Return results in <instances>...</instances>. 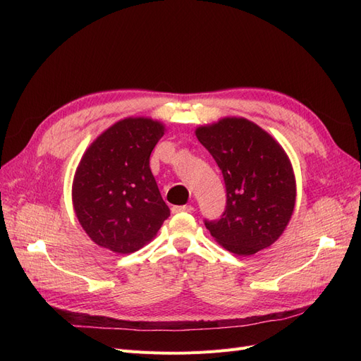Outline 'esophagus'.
<instances>
[{"instance_id":"34e87169","label":"esophagus","mask_w":361,"mask_h":361,"mask_svg":"<svg viewBox=\"0 0 361 361\" xmlns=\"http://www.w3.org/2000/svg\"><path fill=\"white\" fill-rule=\"evenodd\" d=\"M194 207L191 204H183V206H173L171 212L173 214H179V212H192Z\"/></svg>"}]
</instances>
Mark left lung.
<instances>
[{
	"instance_id": "obj_1",
	"label": "left lung",
	"mask_w": 361,
	"mask_h": 361,
	"mask_svg": "<svg viewBox=\"0 0 361 361\" xmlns=\"http://www.w3.org/2000/svg\"><path fill=\"white\" fill-rule=\"evenodd\" d=\"M195 137L220 167L227 192L220 220L204 226L238 256L274 244L290 220L297 187L286 152L267 130L244 117L199 126Z\"/></svg>"
}]
</instances>
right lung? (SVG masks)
I'll return each mask as SVG.
<instances>
[{
  "instance_id": "right-lung-1",
  "label": "right lung",
  "mask_w": 361,
  "mask_h": 361,
  "mask_svg": "<svg viewBox=\"0 0 361 361\" xmlns=\"http://www.w3.org/2000/svg\"><path fill=\"white\" fill-rule=\"evenodd\" d=\"M164 126L149 117H126L85 150L72 185L76 218L94 244L129 255L158 233L170 209L149 167Z\"/></svg>"
}]
</instances>
